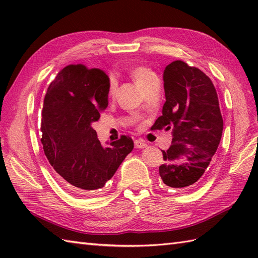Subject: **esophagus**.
Wrapping results in <instances>:
<instances>
[{"label":"esophagus","instance_id":"34e87169","mask_svg":"<svg viewBox=\"0 0 258 258\" xmlns=\"http://www.w3.org/2000/svg\"><path fill=\"white\" fill-rule=\"evenodd\" d=\"M134 145H135L136 149H145V147L147 146V144L145 143L143 140H135Z\"/></svg>","mask_w":258,"mask_h":258}]
</instances>
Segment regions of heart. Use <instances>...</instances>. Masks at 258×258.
Segmentation results:
<instances>
[{"label": "heart", "instance_id": "heart-1", "mask_svg": "<svg viewBox=\"0 0 258 258\" xmlns=\"http://www.w3.org/2000/svg\"><path fill=\"white\" fill-rule=\"evenodd\" d=\"M132 75L136 83H138L139 86H141L142 89H144V87L149 84L153 79L157 78L152 70L147 69L145 67L135 68L132 71ZM115 89H116V81H115L114 78H111V80H109V90H108L109 94H113Z\"/></svg>", "mask_w": 258, "mask_h": 258}]
</instances>
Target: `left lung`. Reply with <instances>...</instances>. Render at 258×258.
<instances>
[{"label":"left lung","instance_id":"1","mask_svg":"<svg viewBox=\"0 0 258 258\" xmlns=\"http://www.w3.org/2000/svg\"><path fill=\"white\" fill-rule=\"evenodd\" d=\"M162 116L153 128H172V145L163 152L160 175L166 187L189 188L210 165L222 139L223 117L215 87L201 70L183 61L163 73Z\"/></svg>","mask_w":258,"mask_h":258}]
</instances>
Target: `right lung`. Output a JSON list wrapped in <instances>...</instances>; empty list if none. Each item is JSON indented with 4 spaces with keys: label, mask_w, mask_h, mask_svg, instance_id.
Here are the masks:
<instances>
[{
    "label": "right lung",
    "mask_w": 258,
    "mask_h": 258,
    "mask_svg": "<svg viewBox=\"0 0 258 258\" xmlns=\"http://www.w3.org/2000/svg\"><path fill=\"white\" fill-rule=\"evenodd\" d=\"M108 90L102 70L78 64L65 67L45 94L43 149L59 182L76 195L102 188L134 147L125 135L103 146L92 127L108 105Z\"/></svg>",
    "instance_id": "obj_1"
}]
</instances>
